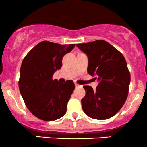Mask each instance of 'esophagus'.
Returning a JSON list of instances; mask_svg holds the SVG:
<instances>
[{
  "label": "esophagus",
  "instance_id": "esophagus-1",
  "mask_svg": "<svg viewBox=\"0 0 147 147\" xmlns=\"http://www.w3.org/2000/svg\"><path fill=\"white\" fill-rule=\"evenodd\" d=\"M75 87L76 88H78V87H82V86L81 85H79L77 83H75Z\"/></svg>",
  "mask_w": 147,
  "mask_h": 147
}]
</instances>
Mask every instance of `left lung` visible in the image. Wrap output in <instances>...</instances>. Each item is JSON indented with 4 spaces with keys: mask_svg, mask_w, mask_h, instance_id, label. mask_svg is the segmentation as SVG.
<instances>
[{
    "mask_svg": "<svg viewBox=\"0 0 147 147\" xmlns=\"http://www.w3.org/2000/svg\"><path fill=\"white\" fill-rule=\"evenodd\" d=\"M77 46L88 58V74L96 76L99 82L95 90L90 86H84V112L93 119L111 118L120 110L129 93L131 75L125 59L104 40L80 43Z\"/></svg>",
    "mask_w": 147,
    "mask_h": 147,
    "instance_id": "left-lung-1",
    "label": "left lung"
}]
</instances>
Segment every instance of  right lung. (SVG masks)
Returning a JSON list of instances; mask_svg holds the SVG:
<instances>
[{
    "mask_svg": "<svg viewBox=\"0 0 147 147\" xmlns=\"http://www.w3.org/2000/svg\"><path fill=\"white\" fill-rule=\"evenodd\" d=\"M75 46L43 41L23 60L18 82L20 92L27 108L42 120H56L66 113L75 84L72 80L60 83L53 80L52 75L61 67L64 55Z\"/></svg>",
    "mask_w": 147,
    "mask_h": 147,
    "instance_id": "add662e5",
    "label": "right lung"
}]
</instances>
